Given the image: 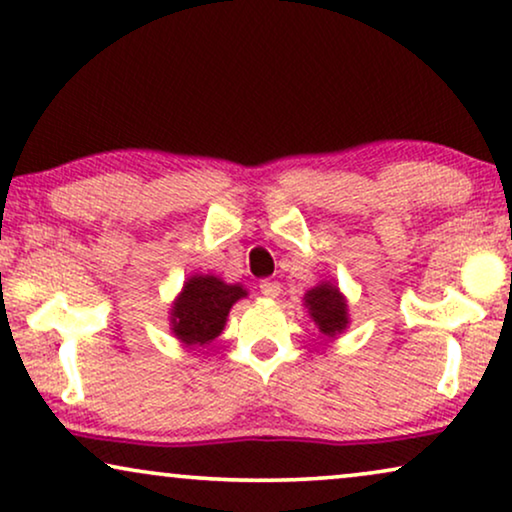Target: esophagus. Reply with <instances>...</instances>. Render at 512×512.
<instances>
[{"instance_id": "obj_1", "label": "esophagus", "mask_w": 512, "mask_h": 512, "mask_svg": "<svg viewBox=\"0 0 512 512\" xmlns=\"http://www.w3.org/2000/svg\"><path fill=\"white\" fill-rule=\"evenodd\" d=\"M258 289H261L265 298H277L279 291H282V286H279V282H272V279H263V282L258 284Z\"/></svg>"}]
</instances>
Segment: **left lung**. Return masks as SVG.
Instances as JSON below:
<instances>
[{
  "instance_id": "8db88e82",
  "label": "left lung",
  "mask_w": 512,
  "mask_h": 512,
  "mask_svg": "<svg viewBox=\"0 0 512 512\" xmlns=\"http://www.w3.org/2000/svg\"><path fill=\"white\" fill-rule=\"evenodd\" d=\"M305 307L310 310V317L319 331L333 338V335L342 333L349 324L347 317V300L338 291V286L331 282H321L305 293Z\"/></svg>"
}]
</instances>
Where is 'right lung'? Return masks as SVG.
<instances>
[{"mask_svg":"<svg viewBox=\"0 0 512 512\" xmlns=\"http://www.w3.org/2000/svg\"><path fill=\"white\" fill-rule=\"evenodd\" d=\"M247 296L240 284H226L214 275H193L174 300L170 312L172 333L186 347L207 345L219 338L228 312L237 300Z\"/></svg>","mask_w":512,"mask_h":512,"instance_id":"obj_1","label":"right lung"}]
</instances>
